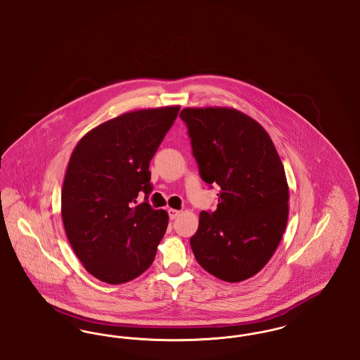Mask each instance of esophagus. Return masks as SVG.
Segmentation results:
<instances>
[{"label": "esophagus", "instance_id": "1", "mask_svg": "<svg viewBox=\"0 0 360 360\" xmlns=\"http://www.w3.org/2000/svg\"><path fill=\"white\" fill-rule=\"evenodd\" d=\"M167 212H169V216H170V219H172V220H174V219H176V217L179 216V213H181V210H176V209H172V207H170V209H169Z\"/></svg>", "mask_w": 360, "mask_h": 360}]
</instances>
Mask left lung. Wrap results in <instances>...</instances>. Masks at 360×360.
<instances>
[{"label":"left lung","mask_w":360,"mask_h":360,"mask_svg":"<svg viewBox=\"0 0 360 360\" xmlns=\"http://www.w3.org/2000/svg\"><path fill=\"white\" fill-rule=\"evenodd\" d=\"M191 153L209 188L219 186L214 212L202 210L190 238L202 269L226 282L259 273L282 239L289 188L274 143L260 124L229 108H186Z\"/></svg>","instance_id":"8db88e82"}]
</instances>
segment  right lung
<instances>
[{
    "mask_svg": "<svg viewBox=\"0 0 360 360\" xmlns=\"http://www.w3.org/2000/svg\"><path fill=\"white\" fill-rule=\"evenodd\" d=\"M178 112L167 106L121 115L86 134L70 158L62 188L65 231L86 270L103 282L132 281L154 262L169 216L148 202V167Z\"/></svg>",
    "mask_w": 360,
    "mask_h": 360,
    "instance_id": "add662e5",
    "label": "right lung"
}]
</instances>
